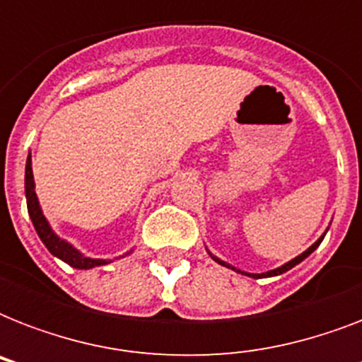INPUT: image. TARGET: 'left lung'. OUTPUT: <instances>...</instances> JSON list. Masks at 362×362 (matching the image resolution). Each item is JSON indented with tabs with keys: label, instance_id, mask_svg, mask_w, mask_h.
Returning a JSON list of instances; mask_svg holds the SVG:
<instances>
[{
	"label": "left lung",
	"instance_id": "8db88e82",
	"mask_svg": "<svg viewBox=\"0 0 362 362\" xmlns=\"http://www.w3.org/2000/svg\"><path fill=\"white\" fill-rule=\"evenodd\" d=\"M323 237H325V233H323V235H321L320 238H317V240L314 242V244H312V246L308 247V250H306V252H303L300 253V255H297V257L295 259H291V261H287L286 264H281V267H278V269H274V270H269V272H261V274H250V272H244V270H238V269H235V267H231V264L229 263H226V261H221V259H218L216 257V255H212V253H210V257L214 259L216 263H220V264H223V267H227V269H231V270H237V272H240V274H244V276H250V278H270V276H278V274H284V272H287V270L289 269H293V267H295V264H298L300 263V261H304V259L308 257L310 253L314 252L315 247L320 246L321 244V240H323Z\"/></svg>",
	"mask_w": 362,
	"mask_h": 362
}]
</instances>
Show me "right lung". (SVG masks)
Wrapping results in <instances>:
<instances>
[{
  "label": "right lung",
  "mask_w": 362,
  "mask_h": 362,
  "mask_svg": "<svg viewBox=\"0 0 362 362\" xmlns=\"http://www.w3.org/2000/svg\"><path fill=\"white\" fill-rule=\"evenodd\" d=\"M25 203H28V214H30L31 221H33L37 235H39L42 244L48 247V252L52 253L54 257L62 259L67 264H71L73 269L81 270H88L93 269V267L110 263L109 259H92L81 253L76 247H73V244H69L64 238H59L52 231V227L48 226L47 218L42 216L41 204H39V199H37L35 193V182H33V170H31V156H28V161H25ZM131 252L133 250H129L125 255H129Z\"/></svg>",
  "instance_id": "add662e5"
}]
</instances>
